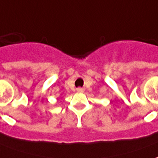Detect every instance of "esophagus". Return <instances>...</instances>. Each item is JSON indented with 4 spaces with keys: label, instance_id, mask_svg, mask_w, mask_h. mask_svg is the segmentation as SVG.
Wrapping results in <instances>:
<instances>
[{
    "label": "esophagus",
    "instance_id": "1",
    "mask_svg": "<svg viewBox=\"0 0 158 158\" xmlns=\"http://www.w3.org/2000/svg\"><path fill=\"white\" fill-rule=\"evenodd\" d=\"M77 91H78V92H79V93H82L83 91H84V89H83L82 88H78L77 89Z\"/></svg>",
    "mask_w": 158,
    "mask_h": 158
}]
</instances>
